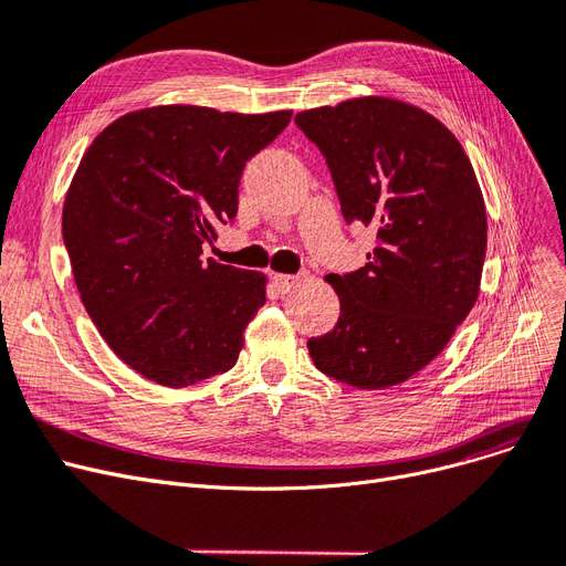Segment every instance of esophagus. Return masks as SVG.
Listing matches in <instances>:
<instances>
[{
    "mask_svg": "<svg viewBox=\"0 0 566 566\" xmlns=\"http://www.w3.org/2000/svg\"><path fill=\"white\" fill-rule=\"evenodd\" d=\"M296 282H298V277H293V275H273V284L280 293H289L293 286H296Z\"/></svg>",
    "mask_w": 566,
    "mask_h": 566,
    "instance_id": "34e87169",
    "label": "esophagus"
}]
</instances>
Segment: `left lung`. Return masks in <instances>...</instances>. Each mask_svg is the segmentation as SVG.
Returning <instances> with one entry per match:
<instances>
[{
  "label": "left lung",
  "mask_w": 566,
  "mask_h": 566,
  "mask_svg": "<svg viewBox=\"0 0 566 566\" xmlns=\"http://www.w3.org/2000/svg\"><path fill=\"white\" fill-rule=\"evenodd\" d=\"M296 125L326 157L347 224L377 231L363 268L326 275L339 318L307 339L310 356L356 388L402 384L476 303L488 224L474 168L439 119L386 96L303 111Z\"/></svg>",
  "instance_id": "1"
}]
</instances>
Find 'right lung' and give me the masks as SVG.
Wrapping results in <instances>:
<instances>
[{
	"mask_svg": "<svg viewBox=\"0 0 566 566\" xmlns=\"http://www.w3.org/2000/svg\"><path fill=\"white\" fill-rule=\"evenodd\" d=\"M291 111L242 115L155 106L122 115L81 159L62 235L81 301L132 370L182 388L235 365L265 277L201 261L238 212L248 164Z\"/></svg>",
	"mask_w": 566,
	"mask_h": 566,
	"instance_id": "1",
	"label": "right lung"
}]
</instances>
